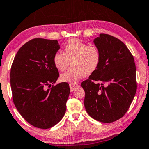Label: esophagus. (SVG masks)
Returning a JSON list of instances; mask_svg holds the SVG:
<instances>
[{
	"mask_svg": "<svg viewBox=\"0 0 149 149\" xmlns=\"http://www.w3.org/2000/svg\"><path fill=\"white\" fill-rule=\"evenodd\" d=\"M70 91L72 92L73 91L75 90L77 88L79 87V85H77V84H70Z\"/></svg>",
	"mask_w": 149,
	"mask_h": 149,
	"instance_id": "1",
	"label": "esophagus"
}]
</instances>
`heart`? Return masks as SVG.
<instances>
[{
    "label": "heart",
    "instance_id": "b5f03b06",
    "mask_svg": "<svg viewBox=\"0 0 149 149\" xmlns=\"http://www.w3.org/2000/svg\"><path fill=\"white\" fill-rule=\"evenodd\" d=\"M53 60L56 67L61 71L65 70L71 62L72 67L60 75V80L74 84L82 77L91 74L97 69L101 54L95 45H89L78 39H72L64 47V54L56 53Z\"/></svg>",
    "mask_w": 149,
    "mask_h": 149
}]
</instances>
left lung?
I'll return each mask as SVG.
<instances>
[{
    "label": "left lung",
    "instance_id": "left-lung-1",
    "mask_svg": "<svg viewBox=\"0 0 149 149\" xmlns=\"http://www.w3.org/2000/svg\"><path fill=\"white\" fill-rule=\"evenodd\" d=\"M100 51L97 69L82 82L85 109L103 123L119 120L128 110L136 91L134 59L126 45L108 34L93 40Z\"/></svg>",
    "mask_w": 149,
    "mask_h": 149
}]
</instances>
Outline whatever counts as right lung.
Here are the masks:
<instances>
[{
    "label": "right lung",
    "instance_id": "right-lung-1",
    "mask_svg": "<svg viewBox=\"0 0 149 149\" xmlns=\"http://www.w3.org/2000/svg\"><path fill=\"white\" fill-rule=\"evenodd\" d=\"M60 49L56 40L35 38L17 52L10 69L13 100L21 116L32 126L47 129L58 124L65 113L69 85L61 83L54 63Z\"/></svg>",
    "mask_w": 149,
    "mask_h": 149
}]
</instances>
